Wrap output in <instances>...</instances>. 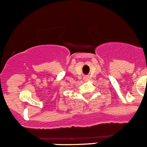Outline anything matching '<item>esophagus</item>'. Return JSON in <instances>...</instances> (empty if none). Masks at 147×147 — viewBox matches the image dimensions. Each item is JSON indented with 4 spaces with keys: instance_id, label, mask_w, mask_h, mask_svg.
<instances>
[{
    "instance_id": "34e87169",
    "label": "esophagus",
    "mask_w": 147,
    "mask_h": 147,
    "mask_svg": "<svg viewBox=\"0 0 147 147\" xmlns=\"http://www.w3.org/2000/svg\"><path fill=\"white\" fill-rule=\"evenodd\" d=\"M85 79H87V78H85Z\"/></svg>"
}]
</instances>
